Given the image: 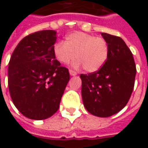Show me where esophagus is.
Instances as JSON below:
<instances>
[{
    "instance_id": "34e87169",
    "label": "esophagus",
    "mask_w": 148,
    "mask_h": 148,
    "mask_svg": "<svg viewBox=\"0 0 148 148\" xmlns=\"http://www.w3.org/2000/svg\"><path fill=\"white\" fill-rule=\"evenodd\" d=\"M69 72H70V74H71V75H72V76H75V75H77V72H76V71H73V70H70V71H69Z\"/></svg>"
}]
</instances>
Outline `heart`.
<instances>
[{
  "instance_id": "heart-1",
  "label": "heart",
  "mask_w": 148,
  "mask_h": 148,
  "mask_svg": "<svg viewBox=\"0 0 148 148\" xmlns=\"http://www.w3.org/2000/svg\"><path fill=\"white\" fill-rule=\"evenodd\" d=\"M56 59L68 64L76 57L75 66H82L87 72H95L102 67L109 55V45L102 37L77 32L66 37L65 42H58L54 47Z\"/></svg>"
}]
</instances>
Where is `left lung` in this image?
<instances>
[{
	"label": "left lung",
	"mask_w": 148,
	"mask_h": 148,
	"mask_svg": "<svg viewBox=\"0 0 148 148\" xmlns=\"http://www.w3.org/2000/svg\"><path fill=\"white\" fill-rule=\"evenodd\" d=\"M109 45L102 67L80 75L84 106L91 114L109 117L124 108L135 85L136 67L132 53L121 37L101 33Z\"/></svg>",
	"instance_id": "1"
}]
</instances>
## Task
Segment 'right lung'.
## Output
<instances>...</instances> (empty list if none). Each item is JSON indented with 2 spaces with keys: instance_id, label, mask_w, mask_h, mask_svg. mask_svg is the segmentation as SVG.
<instances>
[{
  "instance_id": "obj_1",
  "label": "right lung",
  "mask_w": 148,
  "mask_h": 148,
  "mask_svg": "<svg viewBox=\"0 0 148 148\" xmlns=\"http://www.w3.org/2000/svg\"><path fill=\"white\" fill-rule=\"evenodd\" d=\"M56 32L43 30L19 42L8 63V85L16 109L32 120H44L58 111L70 80L66 67L55 59Z\"/></svg>"
}]
</instances>
